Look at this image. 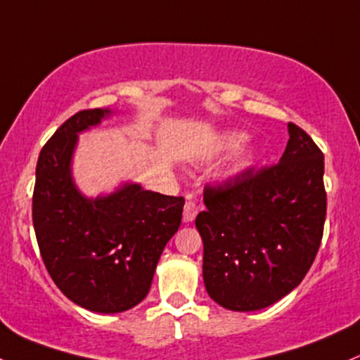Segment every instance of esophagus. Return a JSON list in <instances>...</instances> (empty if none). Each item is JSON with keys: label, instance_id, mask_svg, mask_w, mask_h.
I'll use <instances>...</instances> for the list:
<instances>
[{"label": "esophagus", "instance_id": "34e87169", "mask_svg": "<svg viewBox=\"0 0 360 360\" xmlns=\"http://www.w3.org/2000/svg\"><path fill=\"white\" fill-rule=\"evenodd\" d=\"M198 210H200V207L198 205L195 203V201H186V205H184V212H183V220L186 224H189V222H193V220L196 219V215H198Z\"/></svg>", "mask_w": 360, "mask_h": 360}]
</instances>
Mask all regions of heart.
<instances>
[{"mask_svg":"<svg viewBox=\"0 0 360 360\" xmlns=\"http://www.w3.org/2000/svg\"><path fill=\"white\" fill-rule=\"evenodd\" d=\"M246 140V135H243V133H227V135H224L220 138L219 141V150H222V152H232V150H236L238 147H240V143ZM251 153L250 152H244L240 153L239 159L236 160L234 167L231 169V176H236V174H240L243 171H246L248 167L251 165Z\"/></svg>","mask_w":360,"mask_h":360,"instance_id":"heart-1","label":"heart"}]
</instances>
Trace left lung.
<instances>
[{
	"mask_svg": "<svg viewBox=\"0 0 360 360\" xmlns=\"http://www.w3.org/2000/svg\"><path fill=\"white\" fill-rule=\"evenodd\" d=\"M289 136L278 164L205 188L207 210L195 222L203 239V282L225 309L258 311L285 297L321 244L323 152L294 122Z\"/></svg>",
	"mask_w": 360,
	"mask_h": 360,
	"instance_id": "left-lung-1",
	"label": "left lung"
}]
</instances>
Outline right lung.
Here are the masks:
<instances>
[{"label":"right lung","mask_w":360,"mask_h":360,"mask_svg":"<svg viewBox=\"0 0 360 360\" xmlns=\"http://www.w3.org/2000/svg\"><path fill=\"white\" fill-rule=\"evenodd\" d=\"M109 109L80 110L42 147L35 169L32 220L58 289L96 313H122L147 297L165 244L183 219V196L136 183L86 198L71 176L78 133L97 126Z\"/></svg>","instance_id":"add662e5"}]
</instances>
